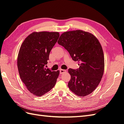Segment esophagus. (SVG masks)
Returning a JSON list of instances; mask_svg holds the SVG:
<instances>
[{"instance_id":"34e87169","label":"esophagus","mask_w":124,"mask_h":124,"mask_svg":"<svg viewBox=\"0 0 124 124\" xmlns=\"http://www.w3.org/2000/svg\"><path fill=\"white\" fill-rule=\"evenodd\" d=\"M66 72V71L65 70H63V69H60V73L61 74H63V73H65Z\"/></svg>"}]
</instances>
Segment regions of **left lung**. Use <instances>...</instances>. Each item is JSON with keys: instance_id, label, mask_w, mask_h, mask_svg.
I'll return each instance as SVG.
<instances>
[{"instance_id": "1", "label": "left lung", "mask_w": 124, "mask_h": 124, "mask_svg": "<svg viewBox=\"0 0 124 124\" xmlns=\"http://www.w3.org/2000/svg\"><path fill=\"white\" fill-rule=\"evenodd\" d=\"M58 43L80 65L76 70L69 69V89L79 96L92 93L99 85L104 71V53L97 38L88 32L77 30L63 32Z\"/></svg>"}]
</instances>
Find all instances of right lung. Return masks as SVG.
Segmentation results:
<instances>
[{
  "label": "right lung",
  "mask_w": 124,
  "mask_h": 124,
  "mask_svg": "<svg viewBox=\"0 0 124 124\" xmlns=\"http://www.w3.org/2000/svg\"><path fill=\"white\" fill-rule=\"evenodd\" d=\"M59 36L58 32H33L21 45L17 59L19 74L35 96H42L55 85L60 71H51L44 66Z\"/></svg>",
  "instance_id": "1"
}]
</instances>
